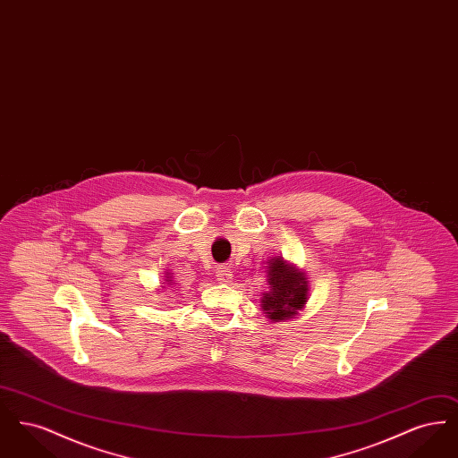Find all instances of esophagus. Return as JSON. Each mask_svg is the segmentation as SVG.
Segmentation results:
<instances>
[{
    "label": "esophagus",
    "mask_w": 458,
    "mask_h": 458,
    "mask_svg": "<svg viewBox=\"0 0 458 458\" xmlns=\"http://www.w3.org/2000/svg\"><path fill=\"white\" fill-rule=\"evenodd\" d=\"M216 276H218L219 282L228 284L232 280V271L226 266H219L218 269H216Z\"/></svg>",
    "instance_id": "1"
}]
</instances>
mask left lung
Wrapping results in <instances>:
<instances>
[{
  "mask_svg": "<svg viewBox=\"0 0 458 458\" xmlns=\"http://www.w3.org/2000/svg\"><path fill=\"white\" fill-rule=\"evenodd\" d=\"M269 288L264 293L262 309L273 321H284L301 310L307 302V282L302 273L292 269L284 259H271L269 264Z\"/></svg>",
  "mask_w": 458,
  "mask_h": 458,
  "instance_id": "8db88e82",
  "label": "left lung"
}]
</instances>
